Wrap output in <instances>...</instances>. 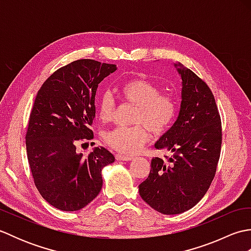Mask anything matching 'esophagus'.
I'll use <instances>...</instances> for the list:
<instances>
[{"label": "esophagus", "mask_w": 251, "mask_h": 251, "mask_svg": "<svg viewBox=\"0 0 251 251\" xmlns=\"http://www.w3.org/2000/svg\"><path fill=\"white\" fill-rule=\"evenodd\" d=\"M115 157L117 161H131V159L134 158L131 155H123V154H120V153H117Z\"/></svg>", "instance_id": "esophagus-1"}]
</instances>
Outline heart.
<instances>
[{
  "instance_id": "1",
  "label": "heart",
  "mask_w": 251,
  "mask_h": 251,
  "mask_svg": "<svg viewBox=\"0 0 251 251\" xmlns=\"http://www.w3.org/2000/svg\"><path fill=\"white\" fill-rule=\"evenodd\" d=\"M123 102L136 105L131 127H115L106 132L104 140L116 151L134 154L148 142L150 129L154 135H162L172 126L178 112V100L173 94L162 93V87L146 78H130L117 88ZM115 100L110 92L98 98L100 120L109 123L113 120Z\"/></svg>"
}]
</instances>
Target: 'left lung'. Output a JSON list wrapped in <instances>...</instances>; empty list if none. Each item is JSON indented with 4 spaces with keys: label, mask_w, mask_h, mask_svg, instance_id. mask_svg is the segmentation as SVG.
I'll return each mask as SVG.
<instances>
[{
    "label": "left lung",
    "mask_w": 251,
    "mask_h": 251,
    "mask_svg": "<svg viewBox=\"0 0 251 251\" xmlns=\"http://www.w3.org/2000/svg\"><path fill=\"white\" fill-rule=\"evenodd\" d=\"M177 66V65H176ZM182 101L174 126L155 143L164 158L153 157L148 178L139 184L147 204L164 215L195 206L215 178L222 145V126L215 96L207 83L180 66Z\"/></svg>",
    "instance_id": "left-lung-1"
}]
</instances>
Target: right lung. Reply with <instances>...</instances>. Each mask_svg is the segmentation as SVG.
Instances as JSON below:
<instances>
[{"instance_id": "right-lung-1", "label": "right lung", "mask_w": 251, "mask_h": 251, "mask_svg": "<svg viewBox=\"0 0 251 251\" xmlns=\"http://www.w3.org/2000/svg\"><path fill=\"white\" fill-rule=\"evenodd\" d=\"M115 70V65L78 59L58 69L37 92L25 132L26 155L36 189L58 209L88 205L102 188L101 169L115 161L104 148L87 156L76 150L94 139L96 92Z\"/></svg>"}]
</instances>
